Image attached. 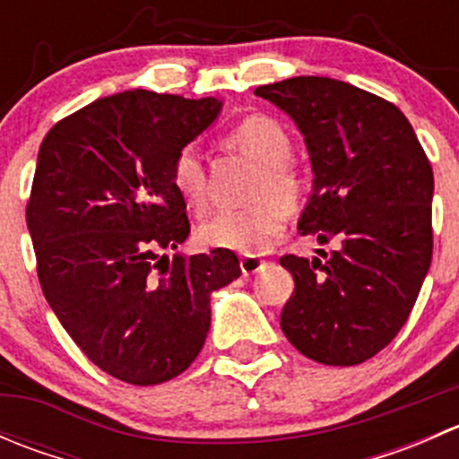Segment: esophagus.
<instances>
[{"mask_svg":"<svg viewBox=\"0 0 459 459\" xmlns=\"http://www.w3.org/2000/svg\"><path fill=\"white\" fill-rule=\"evenodd\" d=\"M239 266H242V273L247 277L255 275V273H259L264 268V259L257 257V255H244L242 259H239Z\"/></svg>","mask_w":459,"mask_h":459,"instance_id":"obj_1","label":"esophagus"}]
</instances>
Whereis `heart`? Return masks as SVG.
I'll list each match as a JSON object with an SVG mask.
<instances>
[{"label": "heart", "instance_id": "obj_1", "mask_svg": "<svg viewBox=\"0 0 459 459\" xmlns=\"http://www.w3.org/2000/svg\"><path fill=\"white\" fill-rule=\"evenodd\" d=\"M226 143L262 166L253 188V200L257 204L242 211L215 212L202 221L197 235L204 247L253 255L266 251L280 238L286 224L283 208L298 211L302 206L307 182L290 164L293 140L289 131L268 115L242 119L230 128ZM170 184L188 208L202 211L206 204V170L195 146H184L175 152Z\"/></svg>", "mask_w": 459, "mask_h": 459}]
</instances>
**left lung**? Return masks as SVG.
Returning <instances> with one entry per match:
<instances>
[{
    "instance_id": "1",
    "label": "left lung",
    "mask_w": 459,
    "mask_h": 459,
    "mask_svg": "<svg viewBox=\"0 0 459 459\" xmlns=\"http://www.w3.org/2000/svg\"><path fill=\"white\" fill-rule=\"evenodd\" d=\"M302 131L316 179L302 235L337 244L328 257L281 255L295 290L280 326L328 367L362 364L386 349L415 307L433 255V169L400 108L331 77L255 88Z\"/></svg>"
}]
</instances>
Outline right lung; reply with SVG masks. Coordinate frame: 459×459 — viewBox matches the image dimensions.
<instances>
[{
    "instance_id": "right-lung-1",
    "label": "right lung",
    "mask_w": 459,
    "mask_h": 459,
    "mask_svg": "<svg viewBox=\"0 0 459 459\" xmlns=\"http://www.w3.org/2000/svg\"><path fill=\"white\" fill-rule=\"evenodd\" d=\"M220 108L135 88L64 117L39 146L26 224L44 298L95 367L135 386L191 367L211 293L242 273L226 248L161 255L191 233L170 161Z\"/></svg>"
}]
</instances>
